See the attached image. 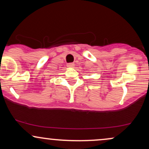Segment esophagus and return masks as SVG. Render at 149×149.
<instances>
[{
    "label": "esophagus",
    "instance_id": "esophagus-1",
    "mask_svg": "<svg viewBox=\"0 0 149 149\" xmlns=\"http://www.w3.org/2000/svg\"><path fill=\"white\" fill-rule=\"evenodd\" d=\"M66 66H67V67L69 68H73L75 66V64L74 63H69V64H67Z\"/></svg>",
    "mask_w": 149,
    "mask_h": 149
}]
</instances>
